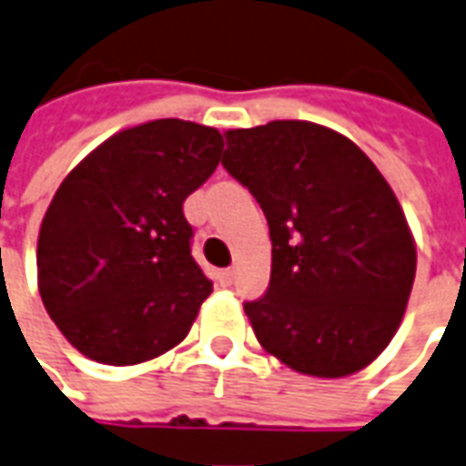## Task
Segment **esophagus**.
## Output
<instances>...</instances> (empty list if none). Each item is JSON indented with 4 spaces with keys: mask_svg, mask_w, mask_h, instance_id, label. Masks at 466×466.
<instances>
[{
    "mask_svg": "<svg viewBox=\"0 0 466 466\" xmlns=\"http://www.w3.org/2000/svg\"><path fill=\"white\" fill-rule=\"evenodd\" d=\"M233 278H236V270H233V268H228V270H220V272H218L220 285H226V287H228L230 282H233Z\"/></svg>",
    "mask_w": 466,
    "mask_h": 466,
    "instance_id": "34e87169",
    "label": "esophagus"
}]
</instances>
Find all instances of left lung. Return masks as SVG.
Instances as JSON below:
<instances>
[{
    "instance_id": "1",
    "label": "left lung",
    "mask_w": 466,
    "mask_h": 466,
    "mask_svg": "<svg viewBox=\"0 0 466 466\" xmlns=\"http://www.w3.org/2000/svg\"><path fill=\"white\" fill-rule=\"evenodd\" d=\"M220 162L270 226V287L243 304L262 349L317 379L366 369L403 321L418 262L383 174L304 120L228 129Z\"/></svg>"
}]
</instances>
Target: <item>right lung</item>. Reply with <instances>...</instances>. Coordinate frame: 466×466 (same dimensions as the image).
I'll use <instances>...</instances> for the list:
<instances>
[{"label":"right lung","instance_id":"1","mask_svg":"<svg viewBox=\"0 0 466 466\" xmlns=\"http://www.w3.org/2000/svg\"><path fill=\"white\" fill-rule=\"evenodd\" d=\"M220 152L218 129L167 117L105 139L63 179L38 230V292L83 356L132 366L184 341L213 289L184 201Z\"/></svg>","mask_w":466,"mask_h":466}]
</instances>
